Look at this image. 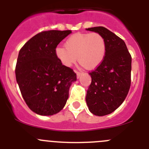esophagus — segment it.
Segmentation results:
<instances>
[{"instance_id": "obj_1", "label": "esophagus", "mask_w": 149, "mask_h": 149, "mask_svg": "<svg viewBox=\"0 0 149 149\" xmlns=\"http://www.w3.org/2000/svg\"><path fill=\"white\" fill-rule=\"evenodd\" d=\"M82 75V73H80V72H76V76H77V79H79L80 76Z\"/></svg>"}]
</instances>
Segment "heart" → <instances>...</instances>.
<instances>
[{"mask_svg":"<svg viewBox=\"0 0 149 149\" xmlns=\"http://www.w3.org/2000/svg\"><path fill=\"white\" fill-rule=\"evenodd\" d=\"M65 47L57 46L55 55L65 67H71L76 60L86 69L99 66L107 53L105 39L98 33H77L68 37Z\"/></svg>","mask_w":149,"mask_h":149,"instance_id":"obj_1","label":"heart"}]
</instances>
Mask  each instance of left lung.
Masks as SVG:
<instances>
[{
    "label": "left lung",
    "mask_w": 149,
    "mask_h": 149,
    "mask_svg": "<svg viewBox=\"0 0 149 149\" xmlns=\"http://www.w3.org/2000/svg\"><path fill=\"white\" fill-rule=\"evenodd\" d=\"M101 34L107 53L101 65L89 74L92 82L87 91L89 110L97 116L112 113L124 101L131 85L132 57L122 39L102 26L86 29Z\"/></svg>",
    "instance_id": "obj_1"
}]
</instances>
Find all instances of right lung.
I'll list each match as a JSON object with an SVG mask.
<instances>
[{
  "label": "right lung",
  "mask_w": 149,
  "mask_h": 149,
  "mask_svg": "<svg viewBox=\"0 0 149 149\" xmlns=\"http://www.w3.org/2000/svg\"><path fill=\"white\" fill-rule=\"evenodd\" d=\"M70 30L42 31L31 38L20 50L15 75L29 109L40 115H53L66 104L69 88L76 74L61 63L55 48Z\"/></svg>",
  "instance_id": "right-lung-1"
}]
</instances>
